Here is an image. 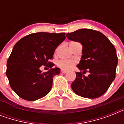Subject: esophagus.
Instances as JSON below:
<instances>
[{"label":"esophagus","instance_id":"1","mask_svg":"<svg viewBox=\"0 0 124 124\" xmlns=\"http://www.w3.org/2000/svg\"><path fill=\"white\" fill-rule=\"evenodd\" d=\"M61 72H62V73H66L68 72V70H64V69H62L61 70Z\"/></svg>","mask_w":124,"mask_h":124}]
</instances>
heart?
I'll return each mask as SVG.
<instances>
[{"label":"heart","instance_id":"heart-1","mask_svg":"<svg viewBox=\"0 0 124 124\" xmlns=\"http://www.w3.org/2000/svg\"><path fill=\"white\" fill-rule=\"evenodd\" d=\"M57 64L60 68L64 70H70L75 66V61L71 59H62L59 60Z\"/></svg>","mask_w":124,"mask_h":124}]
</instances>
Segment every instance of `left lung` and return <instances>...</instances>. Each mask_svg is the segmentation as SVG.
I'll return each instance as SVG.
<instances>
[{"label": "left lung", "instance_id": "8db88e82", "mask_svg": "<svg viewBox=\"0 0 124 124\" xmlns=\"http://www.w3.org/2000/svg\"><path fill=\"white\" fill-rule=\"evenodd\" d=\"M66 37L82 45V55L77 68L89 73L85 77L76 73L71 85L75 94L87 98H96L105 93L115 78L118 64L115 47L104 34L91 29L68 33Z\"/></svg>", "mask_w": 124, "mask_h": 124}]
</instances>
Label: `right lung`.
Returning a JSON list of instances; mask_svg holds the SVG:
<instances>
[{
  "mask_svg": "<svg viewBox=\"0 0 124 124\" xmlns=\"http://www.w3.org/2000/svg\"><path fill=\"white\" fill-rule=\"evenodd\" d=\"M65 33L39 32L24 37L15 44L7 61L6 76L11 87L20 98L35 101L48 94L53 78L60 69L49 62L56 48L66 39ZM42 65L50 68L43 74Z\"/></svg>",
  "mask_w": 124,
  "mask_h": 124,
  "instance_id": "obj_1",
  "label": "right lung"
}]
</instances>
